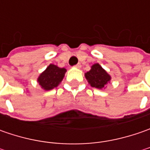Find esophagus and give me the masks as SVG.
Masks as SVG:
<instances>
[{
	"mask_svg": "<svg viewBox=\"0 0 150 150\" xmlns=\"http://www.w3.org/2000/svg\"><path fill=\"white\" fill-rule=\"evenodd\" d=\"M74 67H75L76 68H80V67H81V64H80V63H78L77 65H75Z\"/></svg>",
	"mask_w": 150,
	"mask_h": 150,
	"instance_id": "obj_1",
	"label": "esophagus"
}]
</instances>
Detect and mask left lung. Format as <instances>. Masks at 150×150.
Masks as SVG:
<instances>
[{
  "label": "left lung",
  "instance_id": "obj_1",
  "mask_svg": "<svg viewBox=\"0 0 150 150\" xmlns=\"http://www.w3.org/2000/svg\"><path fill=\"white\" fill-rule=\"evenodd\" d=\"M85 77L92 87L98 89L104 88L111 80L110 75L98 63H95L91 67V70L85 73Z\"/></svg>",
  "mask_w": 150,
  "mask_h": 150
}]
</instances>
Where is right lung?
Instances as JSON below:
<instances>
[{
    "instance_id": "1",
    "label": "right lung",
    "mask_w": 150,
    "mask_h": 150,
    "mask_svg": "<svg viewBox=\"0 0 150 150\" xmlns=\"http://www.w3.org/2000/svg\"><path fill=\"white\" fill-rule=\"evenodd\" d=\"M66 72L67 70L64 67L61 68L54 64H50L38 77V83L46 91L53 89L62 81Z\"/></svg>"
}]
</instances>
